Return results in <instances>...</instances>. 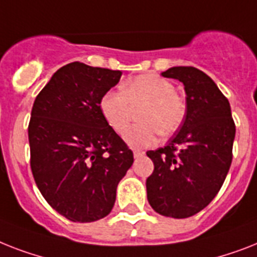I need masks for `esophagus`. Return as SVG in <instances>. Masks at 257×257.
<instances>
[{
  "label": "esophagus",
  "instance_id": "1",
  "mask_svg": "<svg viewBox=\"0 0 257 257\" xmlns=\"http://www.w3.org/2000/svg\"><path fill=\"white\" fill-rule=\"evenodd\" d=\"M133 156H135V158L143 157L144 152H141V150H135V152H133Z\"/></svg>",
  "mask_w": 257,
  "mask_h": 257
}]
</instances>
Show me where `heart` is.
<instances>
[{
    "mask_svg": "<svg viewBox=\"0 0 257 257\" xmlns=\"http://www.w3.org/2000/svg\"><path fill=\"white\" fill-rule=\"evenodd\" d=\"M140 109L141 124L129 129L125 141L133 148H149L158 135L170 136L181 126L186 103L172 81L157 74L139 75L125 81L121 89H109L100 99V112L110 128L125 133L133 117V108Z\"/></svg>",
    "mask_w": 257,
    "mask_h": 257,
    "instance_id": "heart-1",
    "label": "heart"
}]
</instances>
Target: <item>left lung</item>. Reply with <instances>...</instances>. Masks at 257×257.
Listing matches in <instances>:
<instances>
[{"label":"left lung","instance_id":"left-lung-1","mask_svg":"<svg viewBox=\"0 0 257 257\" xmlns=\"http://www.w3.org/2000/svg\"><path fill=\"white\" fill-rule=\"evenodd\" d=\"M164 78L182 81L186 114L166 147L147 152L154 170L148 201L164 216L195 215L215 198L230 170L235 139L228 100L210 76L195 67H172Z\"/></svg>","mask_w":257,"mask_h":257}]
</instances>
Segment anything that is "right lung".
I'll list each match as a JSON object with an SVG mask.
<instances>
[{
  "mask_svg": "<svg viewBox=\"0 0 257 257\" xmlns=\"http://www.w3.org/2000/svg\"><path fill=\"white\" fill-rule=\"evenodd\" d=\"M121 71L72 62L35 97L29 122L30 166L47 203L71 222L107 216L133 152L100 112Z\"/></svg>",
  "mask_w": 257,
  "mask_h": 257,
  "instance_id": "add662e5",
  "label": "right lung"
}]
</instances>
